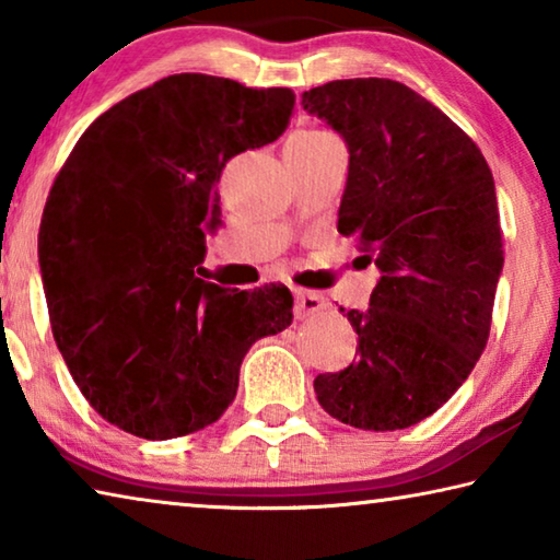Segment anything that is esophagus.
<instances>
[{"label": "esophagus", "mask_w": 560, "mask_h": 560, "mask_svg": "<svg viewBox=\"0 0 560 560\" xmlns=\"http://www.w3.org/2000/svg\"><path fill=\"white\" fill-rule=\"evenodd\" d=\"M293 299H296V316L299 318L316 316V314H320V311L328 308V301L316 291L296 289V291H293Z\"/></svg>", "instance_id": "1"}]
</instances>
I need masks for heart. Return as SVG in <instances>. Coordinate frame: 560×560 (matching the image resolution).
Listing matches in <instances>:
<instances>
[{"label": "heart", "mask_w": 560, "mask_h": 560, "mask_svg": "<svg viewBox=\"0 0 560 560\" xmlns=\"http://www.w3.org/2000/svg\"><path fill=\"white\" fill-rule=\"evenodd\" d=\"M299 132H303V136H328L326 130H299Z\"/></svg>", "instance_id": "heart-1"}]
</instances>
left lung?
Returning <instances> with one entry per match:
<instances>
[{"mask_svg": "<svg viewBox=\"0 0 560 560\" xmlns=\"http://www.w3.org/2000/svg\"><path fill=\"white\" fill-rule=\"evenodd\" d=\"M301 103L346 138L338 230L383 271L371 308L346 314L358 360L316 377L318 402L358 430L410 428L487 348L504 267L494 177L467 132L405 83L330 81Z\"/></svg>", "mask_w": 560, "mask_h": 560, "instance_id": "8db88e82", "label": "left lung"}]
</instances>
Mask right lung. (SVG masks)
Listing matches in <instances>:
<instances>
[{
    "label": "right lung",
    "instance_id": "right-lung-1",
    "mask_svg": "<svg viewBox=\"0 0 560 560\" xmlns=\"http://www.w3.org/2000/svg\"><path fill=\"white\" fill-rule=\"evenodd\" d=\"M291 89L175 73L122 98L73 145L42 217L51 330L103 420L143 440L212 424L232 405L254 340L291 326L283 283L205 281L217 183L244 150L289 128Z\"/></svg>",
    "mask_w": 560,
    "mask_h": 560
}]
</instances>
